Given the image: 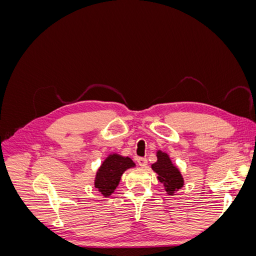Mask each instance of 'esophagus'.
Instances as JSON below:
<instances>
[{
	"label": "esophagus",
	"mask_w": 256,
	"mask_h": 256,
	"mask_svg": "<svg viewBox=\"0 0 256 256\" xmlns=\"http://www.w3.org/2000/svg\"><path fill=\"white\" fill-rule=\"evenodd\" d=\"M136 161H138V164L140 166L141 168H145L147 166V159L146 158H142V157L138 158Z\"/></svg>",
	"instance_id": "34e87169"
}]
</instances>
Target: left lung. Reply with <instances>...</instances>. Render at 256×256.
Masks as SVG:
<instances>
[{"label":"left lung","instance_id":"1","mask_svg":"<svg viewBox=\"0 0 256 256\" xmlns=\"http://www.w3.org/2000/svg\"><path fill=\"white\" fill-rule=\"evenodd\" d=\"M157 162L152 164L154 172L158 174V180L164 184L168 194L173 196L176 191L182 189L184 186V178L182 173L175 164H172L171 158L166 152H157Z\"/></svg>","mask_w":256,"mask_h":256}]
</instances>
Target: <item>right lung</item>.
<instances>
[{"label":"right lung","mask_w":256,"mask_h":256,"mask_svg":"<svg viewBox=\"0 0 256 256\" xmlns=\"http://www.w3.org/2000/svg\"><path fill=\"white\" fill-rule=\"evenodd\" d=\"M134 166V162L129 157L118 154H109L96 173L95 187L104 198H109L118 186L122 173Z\"/></svg>","instance_id":"obj_1"}]
</instances>
